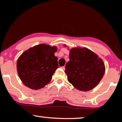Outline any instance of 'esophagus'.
I'll use <instances>...</instances> for the list:
<instances>
[{"mask_svg":"<svg viewBox=\"0 0 122 122\" xmlns=\"http://www.w3.org/2000/svg\"><path fill=\"white\" fill-rule=\"evenodd\" d=\"M61 68L62 69V70H63V71H65V66H63V67H61Z\"/></svg>","mask_w":122,"mask_h":122,"instance_id":"34e87169","label":"esophagus"}]
</instances>
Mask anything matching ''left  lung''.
Returning <instances> with one entry per match:
<instances>
[{
	"label": "left lung",
	"instance_id": "obj_1",
	"mask_svg": "<svg viewBox=\"0 0 122 122\" xmlns=\"http://www.w3.org/2000/svg\"><path fill=\"white\" fill-rule=\"evenodd\" d=\"M65 68L68 81L82 92L95 87L102 80L106 70L102 59L86 47H76L70 50L69 61L66 63Z\"/></svg>",
	"mask_w": 122,
	"mask_h": 122
}]
</instances>
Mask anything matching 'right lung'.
<instances>
[{
  "label": "right lung",
  "instance_id": "add662e5",
  "mask_svg": "<svg viewBox=\"0 0 122 122\" xmlns=\"http://www.w3.org/2000/svg\"><path fill=\"white\" fill-rule=\"evenodd\" d=\"M56 51V46L42 44L22 53L17 60L16 69L25 86L33 90H38L51 82L59 67L58 59L54 55Z\"/></svg>",
  "mask_w": 122,
  "mask_h": 122
}]
</instances>
